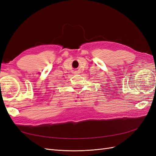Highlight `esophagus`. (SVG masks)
<instances>
[{
    "mask_svg": "<svg viewBox=\"0 0 156 156\" xmlns=\"http://www.w3.org/2000/svg\"><path fill=\"white\" fill-rule=\"evenodd\" d=\"M74 73H75V74H76V75H77V74H79V72H78V71H75V72Z\"/></svg>",
    "mask_w": 156,
    "mask_h": 156,
    "instance_id": "1",
    "label": "esophagus"
}]
</instances>
